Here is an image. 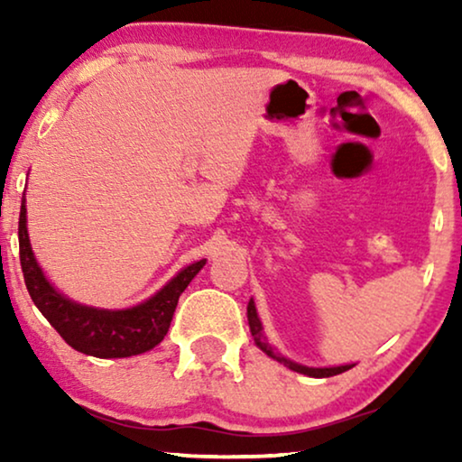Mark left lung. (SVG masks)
<instances>
[{
	"mask_svg": "<svg viewBox=\"0 0 462 462\" xmlns=\"http://www.w3.org/2000/svg\"><path fill=\"white\" fill-rule=\"evenodd\" d=\"M248 324H250V332H252V337H254V340H256V345L261 346V349L267 353L269 357H273V359H277V362H282V364H286L290 370H294V372H300V374H307V376H315V378H324V376H334V374H340V372H345V370H349V368H353V365H337V368H307V365H299V364H294V362H288L286 357H282V356H277V353L271 349V346L264 343V338H263V326H261V319H258V315H256V307H254V302H248Z\"/></svg>",
	"mask_w": 462,
	"mask_h": 462,
	"instance_id": "obj_1",
	"label": "left lung"
}]
</instances>
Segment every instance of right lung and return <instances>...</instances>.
<instances>
[{
  "mask_svg": "<svg viewBox=\"0 0 462 462\" xmlns=\"http://www.w3.org/2000/svg\"><path fill=\"white\" fill-rule=\"evenodd\" d=\"M18 248H21L24 283H27L31 300L43 313V318L75 351L103 359L138 356V353L160 345L168 334L174 309L179 305V296L185 292V288L206 264V261L189 264L143 305L124 309V311H106V309L78 305L50 286L40 264L35 263L29 244L24 195L21 218H18Z\"/></svg>",
  "mask_w": 462,
  "mask_h": 462,
  "instance_id": "add662e5",
  "label": "right lung"
}]
</instances>
